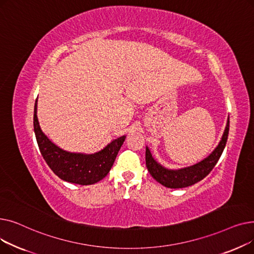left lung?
<instances>
[{"label": "left lung", "mask_w": 254, "mask_h": 254, "mask_svg": "<svg viewBox=\"0 0 254 254\" xmlns=\"http://www.w3.org/2000/svg\"><path fill=\"white\" fill-rule=\"evenodd\" d=\"M230 129V117L222 135V138L217 147L214 149L208 157L203 159L193 166L183 168L179 170H169L159 165L153 158L148 147H146V167H147L150 175L162 185L169 189H183L188 188L198 181L204 179L212 169L217 164L219 157L221 156L223 149L228 141Z\"/></svg>", "instance_id": "left-lung-1"}]
</instances>
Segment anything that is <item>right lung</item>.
<instances>
[{"mask_svg": "<svg viewBox=\"0 0 254 254\" xmlns=\"http://www.w3.org/2000/svg\"><path fill=\"white\" fill-rule=\"evenodd\" d=\"M34 130L45 162L61 179L80 185L95 184L107 176L126 136L113 140L104 149L92 154L74 153L63 150L53 144L42 131L37 117V100L34 109Z\"/></svg>", "mask_w": 254, "mask_h": 254, "instance_id": "add662e5", "label": "right lung"}]
</instances>
